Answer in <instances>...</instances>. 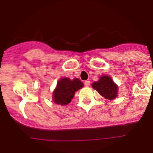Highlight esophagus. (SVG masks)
<instances>
[{
    "mask_svg": "<svg viewBox=\"0 0 153 153\" xmlns=\"http://www.w3.org/2000/svg\"><path fill=\"white\" fill-rule=\"evenodd\" d=\"M90 84V81H86L85 82H84V85L86 86V87H89Z\"/></svg>",
    "mask_w": 153,
    "mask_h": 153,
    "instance_id": "obj_1",
    "label": "esophagus"
}]
</instances>
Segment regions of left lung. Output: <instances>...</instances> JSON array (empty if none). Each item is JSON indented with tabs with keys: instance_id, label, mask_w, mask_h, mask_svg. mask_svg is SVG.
<instances>
[{
	"instance_id": "1",
	"label": "left lung",
	"mask_w": 153,
	"mask_h": 153,
	"mask_svg": "<svg viewBox=\"0 0 153 153\" xmlns=\"http://www.w3.org/2000/svg\"><path fill=\"white\" fill-rule=\"evenodd\" d=\"M92 87L108 100H113L117 96L118 86L108 75H103L101 76L99 81L92 84Z\"/></svg>"
}]
</instances>
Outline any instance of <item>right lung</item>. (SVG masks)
I'll use <instances>...</instances> for the list:
<instances>
[{
    "mask_svg": "<svg viewBox=\"0 0 153 153\" xmlns=\"http://www.w3.org/2000/svg\"><path fill=\"white\" fill-rule=\"evenodd\" d=\"M84 87V84L78 78L73 80L69 78H62L57 81V87L53 92L52 100L60 105H67L71 102L75 92Z\"/></svg>",
    "mask_w": 153,
    "mask_h": 153,
    "instance_id": "1",
    "label": "right lung"
}]
</instances>
